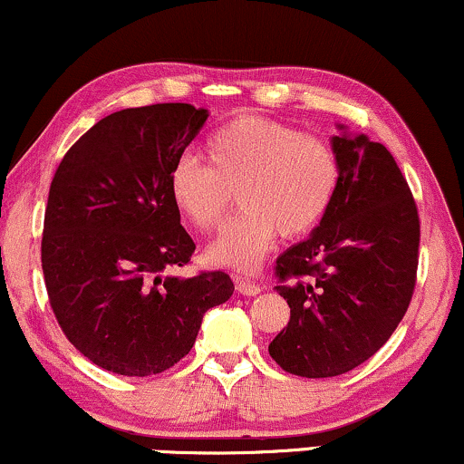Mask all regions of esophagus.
Masks as SVG:
<instances>
[{"mask_svg": "<svg viewBox=\"0 0 464 464\" xmlns=\"http://www.w3.org/2000/svg\"><path fill=\"white\" fill-rule=\"evenodd\" d=\"M233 281H236L237 294H242V295H256V294L261 292L259 283L250 281V278H246V276H236V278H233Z\"/></svg>", "mask_w": 464, "mask_h": 464, "instance_id": "esophagus-1", "label": "esophagus"}]
</instances>
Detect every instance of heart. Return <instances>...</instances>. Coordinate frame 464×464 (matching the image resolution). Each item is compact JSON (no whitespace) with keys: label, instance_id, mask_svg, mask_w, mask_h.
Instances as JSON below:
<instances>
[{"label":"heart","instance_id":"heart-1","mask_svg":"<svg viewBox=\"0 0 464 464\" xmlns=\"http://www.w3.org/2000/svg\"><path fill=\"white\" fill-rule=\"evenodd\" d=\"M208 166L181 158L172 166L170 197L189 225L216 231L231 192L242 211L211 244L208 259L233 270H253L283 237H300L320 225L337 188V158L326 142L261 116H237L208 140Z\"/></svg>","mask_w":464,"mask_h":464}]
</instances>
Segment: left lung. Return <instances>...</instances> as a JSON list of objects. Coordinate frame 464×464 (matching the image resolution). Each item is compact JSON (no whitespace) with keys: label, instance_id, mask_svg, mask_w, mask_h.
<instances>
[{"label":"left lung","instance_id":"obj_1","mask_svg":"<svg viewBox=\"0 0 464 464\" xmlns=\"http://www.w3.org/2000/svg\"><path fill=\"white\" fill-rule=\"evenodd\" d=\"M337 188L320 225L276 259L287 326L270 356L304 378L354 370L387 343L409 309L420 259V216L393 155L337 125Z\"/></svg>","mask_w":464,"mask_h":464}]
</instances>
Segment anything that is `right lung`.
Masks as SVG:
<instances>
[{
	"instance_id": "right-lung-1",
	"label": "right lung",
	"mask_w": 464,
	"mask_h": 464,
	"mask_svg": "<svg viewBox=\"0 0 464 464\" xmlns=\"http://www.w3.org/2000/svg\"><path fill=\"white\" fill-rule=\"evenodd\" d=\"M209 111L127 108L92 125L60 161L41 244L49 304L66 339L103 370L150 376L192 350L225 272L175 276L194 253L169 177Z\"/></svg>"
}]
</instances>
